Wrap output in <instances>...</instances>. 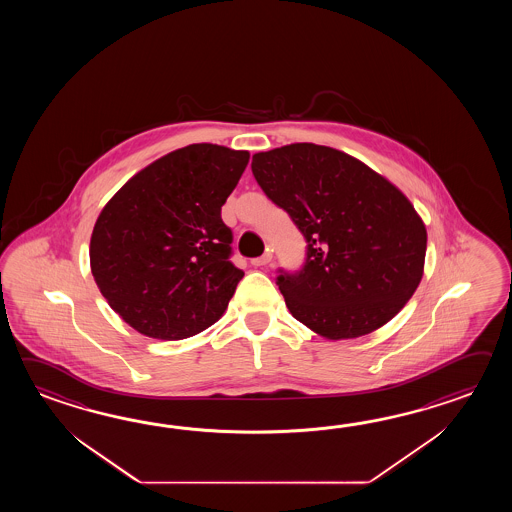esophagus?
<instances>
[{
	"instance_id": "1",
	"label": "esophagus",
	"mask_w": 512,
	"mask_h": 512,
	"mask_svg": "<svg viewBox=\"0 0 512 512\" xmlns=\"http://www.w3.org/2000/svg\"><path fill=\"white\" fill-rule=\"evenodd\" d=\"M272 260V254L271 252H265L263 256H260V258H254V260L251 261L252 265L254 267H265V265H269Z\"/></svg>"
}]
</instances>
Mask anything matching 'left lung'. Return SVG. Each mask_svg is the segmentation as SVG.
<instances>
[{
	"label": "left lung",
	"mask_w": 512,
	"mask_h": 512,
	"mask_svg": "<svg viewBox=\"0 0 512 512\" xmlns=\"http://www.w3.org/2000/svg\"><path fill=\"white\" fill-rule=\"evenodd\" d=\"M252 174L307 241L302 271H280L291 315L344 340L384 326L423 278L426 229L403 192L348 153L296 142L252 155Z\"/></svg>",
	"instance_id": "left-lung-1"
}]
</instances>
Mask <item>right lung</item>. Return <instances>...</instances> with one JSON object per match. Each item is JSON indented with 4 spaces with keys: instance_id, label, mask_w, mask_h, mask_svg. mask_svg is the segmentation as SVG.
I'll return each instance as SVG.
<instances>
[{
    "instance_id": "obj_1",
    "label": "right lung",
    "mask_w": 512,
    "mask_h": 512,
    "mask_svg": "<svg viewBox=\"0 0 512 512\" xmlns=\"http://www.w3.org/2000/svg\"><path fill=\"white\" fill-rule=\"evenodd\" d=\"M249 152L190 144L148 164L102 208L89 243L102 296L142 335L194 337L225 313L243 271L221 207Z\"/></svg>"
}]
</instances>
